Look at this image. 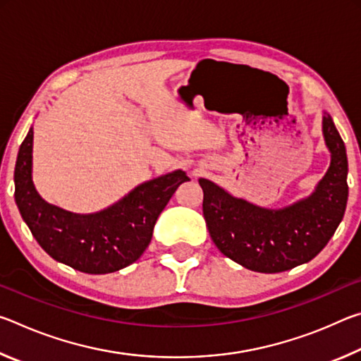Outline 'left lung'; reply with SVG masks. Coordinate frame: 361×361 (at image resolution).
<instances>
[{"mask_svg":"<svg viewBox=\"0 0 361 361\" xmlns=\"http://www.w3.org/2000/svg\"><path fill=\"white\" fill-rule=\"evenodd\" d=\"M322 124L331 164L309 197L283 209H264L199 180L207 228L224 256L250 271L276 274L309 262L325 248L344 216L349 169L331 116L323 114Z\"/></svg>","mask_w":361,"mask_h":361,"instance_id":"obj_1","label":"left lung"}]
</instances>
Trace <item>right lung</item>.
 <instances>
[{"label": "right lung", "instance_id": "obj_1", "mask_svg": "<svg viewBox=\"0 0 361 361\" xmlns=\"http://www.w3.org/2000/svg\"><path fill=\"white\" fill-rule=\"evenodd\" d=\"M33 127L17 156L16 204L36 242L54 259L85 274H109L135 262L148 248L161 212L181 183L183 170L137 186L108 209L79 215L47 204L32 180Z\"/></svg>", "mask_w": 361, "mask_h": 361}]
</instances>
